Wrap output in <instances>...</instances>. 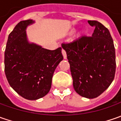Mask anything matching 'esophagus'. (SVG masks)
<instances>
[{
  "label": "esophagus",
  "instance_id": "34e87169",
  "mask_svg": "<svg viewBox=\"0 0 121 121\" xmlns=\"http://www.w3.org/2000/svg\"><path fill=\"white\" fill-rule=\"evenodd\" d=\"M62 54H63L64 58H65V59H66V58H67V53H66V51H65L64 49L62 50Z\"/></svg>",
  "mask_w": 121,
  "mask_h": 121
}]
</instances>
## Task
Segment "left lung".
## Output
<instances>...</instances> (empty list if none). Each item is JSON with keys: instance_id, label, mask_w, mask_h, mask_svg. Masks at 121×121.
Masks as SVG:
<instances>
[{"instance_id": "obj_1", "label": "left lung", "mask_w": 121, "mask_h": 121, "mask_svg": "<svg viewBox=\"0 0 121 121\" xmlns=\"http://www.w3.org/2000/svg\"><path fill=\"white\" fill-rule=\"evenodd\" d=\"M95 27L91 36L82 35L63 43L78 94L95 98L111 84L116 71L115 48L109 30L97 21H88Z\"/></svg>"}]
</instances>
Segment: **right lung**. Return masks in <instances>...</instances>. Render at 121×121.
<instances>
[{
	"label": "right lung",
	"mask_w": 121,
	"mask_h": 121,
	"mask_svg": "<svg viewBox=\"0 0 121 121\" xmlns=\"http://www.w3.org/2000/svg\"><path fill=\"white\" fill-rule=\"evenodd\" d=\"M33 23L28 19L17 23L9 35L4 52V72L9 85L30 100L48 93L55 69L63 59L61 47L50 50L27 42L26 29Z\"/></svg>",
	"instance_id": "right-lung-1"
}]
</instances>
